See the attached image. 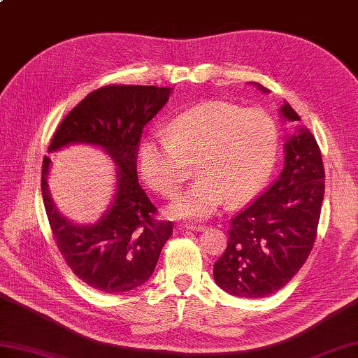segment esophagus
Masks as SVG:
<instances>
[{
    "label": "esophagus",
    "mask_w": 358,
    "mask_h": 358,
    "mask_svg": "<svg viewBox=\"0 0 358 358\" xmlns=\"http://www.w3.org/2000/svg\"><path fill=\"white\" fill-rule=\"evenodd\" d=\"M184 229L187 231H202L205 229V224H200V223H184Z\"/></svg>",
    "instance_id": "esophagus-1"
}]
</instances>
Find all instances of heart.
Wrapping results in <instances>:
<instances>
[{"instance_id": "heart-1", "label": "heart", "mask_w": 358, "mask_h": 358, "mask_svg": "<svg viewBox=\"0 0 358 358\" xmlns=\"http://www.w3.org/2000/svg\"><path fill=\"white\" fill-rule=\"evenodd\" d=\"M278 150L280 130L267 110L211 100L179 113L165 136L145 139L139 165L147 184L164 197L176 196L196 165L200 179L174 200L170 213L206 219L224 199L240 205L255 197L273 171Z\"/></svg>"}]
</instances>
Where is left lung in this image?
<instances>
[{
    "label": "left lung",
    "instance_id": "8db88e82",
    "mask_svg": "<svg viewBox=\"0 0 358 358\" xmlns=\"http://www.w3.org/2000/svg\"><path fill=\"white\" fill-rule=\"evenodd\" d=\"M280 110L287 121L301 120L287 101ZM284 150V170L232 217L228 248L214 264L217 285L238 298H264L282 289L315 245L325 193L322 153L305 127L287 138Z\"/></svg>",
    "mask_w": 358,
    "mask_h": 358
}]
</instances>
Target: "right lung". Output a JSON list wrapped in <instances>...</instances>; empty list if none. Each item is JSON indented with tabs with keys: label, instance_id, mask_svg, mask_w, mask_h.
<instances>
[{
	"label": "right lung",
	"instance_id": "right-lung-1",
	"mask_svg": "<svg viewBox=\"0 0 358 358\" xmlns=\"http://www.w3.org/2000/svg\"><path fill=\"white\" fill-rule=\"evenodd\" d=\"M171 88L109 85L92 91L68 113L48 152L68 144L99 145L117 164L115 199L94 224H76L59 213L48 191L51 159L42 162V199L56 245L73 273L103 293H123L149 281L173 223L139 187L138 147L143 129L169 101Z\"/></svg>",
	"mask_w": 358,
	"mask_h": 358
}]
</instances>
